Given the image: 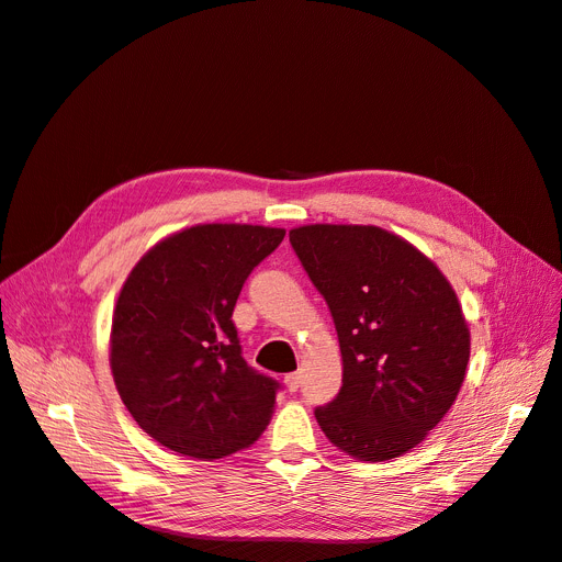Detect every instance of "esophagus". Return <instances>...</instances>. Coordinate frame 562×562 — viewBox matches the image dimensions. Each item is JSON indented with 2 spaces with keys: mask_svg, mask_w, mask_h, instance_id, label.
I'll use <instances>...</instances> for the list:
<instances>
[{
  "mask_svg": "<svg viewBox=\"0 0 562 562\" xmlns=\"http://www.w3.org/2000/svg\"><path fill=\"white\" fill-rule=\"evenodd\" d=\"M300 383H302V375H300V373H288V375H285V387H288L290 392H297Z\"/></svg>",
  "mask_w": 562,
  "mask_h": 562,
  "instance_id": "esophagus-1",
  "label": "esophagus"
}]
</instances>
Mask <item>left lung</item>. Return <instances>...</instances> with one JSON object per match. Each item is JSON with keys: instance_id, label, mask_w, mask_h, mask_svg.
Here are the masks:
<instances>
[{"instance_id": "1", "label": "left lung", "mask_w": 562, "mask_h": 562, "mask_svg": "<svg viewBox=\"0 0 562 562\" xmlns=\"http://www.w3.org/2000/svg\"><path fill=\"white\" fill-rule=\"evenodd\" d=\"M339 334L344 385L316 408L327 440L359 461L417 447L454 406L470 329L452 283L385 228L308 223L290 231Z\"/></svg>"}]
</instances>
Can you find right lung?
Returning <instances> with one entry per match:
<instances>
[{
  "label": "right lung",
  "instance_id": "1",
  "mask_svg": "<svg viewBox=\"0 0 562 562\" xmlns=\"http://www.w3.org/2000/svg\"><path fill=\"white\" fill-rule=\"evenodd\" d=\"M285 231L198 223L133 265L112 308L110 371L131 417L168 450L214 461L251 447L277 383L244 362L233 308Z\"/></svg>",
  "mask_w": 562,
  "mask_h": 562
}]
</instances>
